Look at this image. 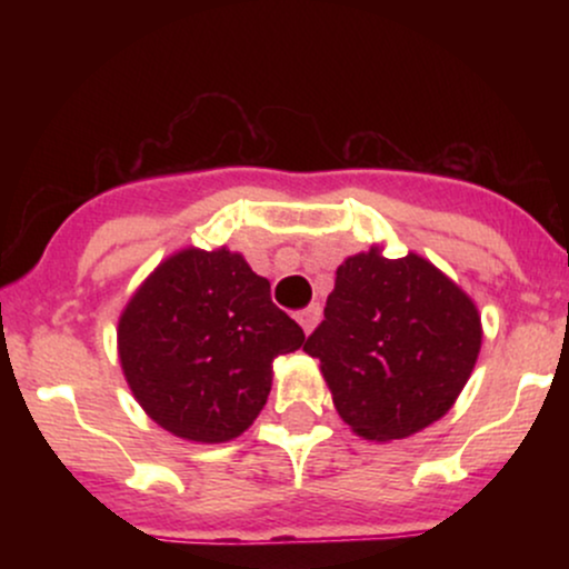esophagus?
Instances as JSON below:
<instances>
[{"instance_id":"obj_1","label":"esophagus","mask_w":569,"mask_h":569,"mask_svg":"<svg viewBox=\"0 0 569 569\" xmlns=\"http://www.w3.org/2000/svg\"><path fill=\"white\" fill-rule=\"evenodd\" d=\"M297 321L305 329V335H310V331L318 326V321H321V307H318V305H307L305 310L297 312Z\"/></svg>"}]
</instances>
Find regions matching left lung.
I'll use <instances>...</instances> for the list:
<instances>
[{
	"mask_svg": "<svg viewBox=\"0 0 569 569\" xmlns=\"http://www.w3.org/2000/svg\"><path fill=\"white\" fill-rule=\"evenodd\" d=\"M323 323L305 352L321 361L352 433L393 441L441 420L481 350L479 307L420 253L388 259L382 246L337 267Z\"/></svg>",
	"mask_w": 569,
	"mask_h": 569,
	"instance_id": "left-lung-1",
	"label": "left lung"
}]
</instances>
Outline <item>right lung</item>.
Returning a JSON list of instances; mask_svg holds the SVG:
<instances>
[{
	"mask_svg": "<svg viewBox=\"0 0 569 569\" xmlns=\"http://www.w3.org/2000/svg\"><path fill=\"white\" fill-rule=\"evenodd\" d=\"M305 331L270 299V280L227 246H187L143 278L117 321V356L139 407L184 441L224 443L253 426L272 361Z\"/></svg>",
	"mask_w": 569,
	"mask_h": 569,
	"instance_id": "1",
	"label": "right lung"
}]
</instances>
